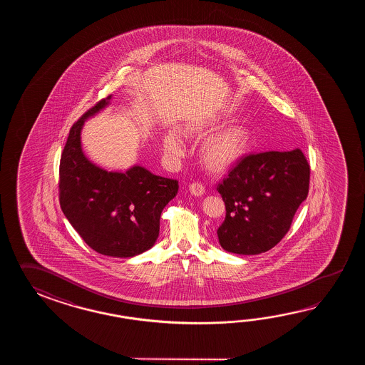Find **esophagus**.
Segmentation results:
<instances>
[{
  "instance_id": "1",
  "label": "esophagus",
  "mask_w": 365,
  "mask_h": 365,
  "mask_svg": "<svg viewBox=\"0 0 365 365\" xmlns=\"http://www.w3.org/2000/svg\"><path fill=\"white\" fill-rule=\"evenodd\" d=\"M189 190H190V193L193 194V195H195V197H201V195H203L205 194V185L202 184V182H193V184H190L189 185Z\"/></svg>"
}]
</instances>
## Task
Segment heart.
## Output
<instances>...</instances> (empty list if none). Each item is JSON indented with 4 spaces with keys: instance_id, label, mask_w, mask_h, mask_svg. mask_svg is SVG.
<instances>
[{
    "instance_id": "obj_1",
    "label": "heart",
    "mask_w": 365,
    "mask_h": 365,
    "mask_svg": "<svg viewBox=\"0 0 365 365\" xmlns=\"http://www.w3.org/2000/svg\"><path fill=\"white\" fill-rule=\"evenodd\" d=\"M164 151L175 159L185 155V142L175 130L164 133ZM248 143V132L244 128H233L217 138L210 140L205 148V158L214 168H222L236 159Z\"/></svg>"
}]
</instances>
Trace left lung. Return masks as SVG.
I'll return each mask as SVG.
<instances>
[{
  "label": "left lung",
  "instance_id": "8db88e82",
  "mask_svg": "<svg viewBox=\"0 0 365 365\" xmlns=\"http://www.w3.org/2000/svg\"><path fill=\"white\" fill-rule=\"evenodd\" d=\"M309 164L300 148L241 158L217 185L225 219L220 247L235 255L267 252L288 232L309 190Z\"/></svg>",
  "mask_w": 365,
  "mask_h": 365
}]
</instances>
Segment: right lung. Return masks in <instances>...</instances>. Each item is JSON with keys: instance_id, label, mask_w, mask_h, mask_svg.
<instances>
[{"instance_id": "add662e5", "label": "right lung", "mask_w": 365, "mask_h": 365, "mask_svg": "<svg viewBox=\"0 0 365 365\" xmlns=\"http://www.w3.org/2000/svg\"><path fill=\"white\" fill-rule=\"evenodd\" d=\"M96 103L70 129L60 160V205L86 244L104 256L130 258L154 247L160 215L179 190L178 180L156 176L142 165L107 171L83 153L86 120L108 107Z\"/></svg>"}]
</instances>
